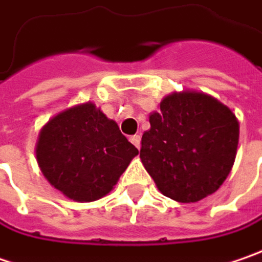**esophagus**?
<instances>
[{
	"instance_id": "1",
	"label": "esophagus",
	"mask_w": 262,
	"mask_h": 262,
	"mask_svg": "<svg viewBox=\"0 0 262 262\" xmlns=\"http://www.w3.org/2000/svg\"><path fill=\"white\" fill-rule=\"evenodd\" d=\"M130 142L136 146V148H139L141 146V136L139 135H133L130 136Z\"/></svg>"
}]
</instances>
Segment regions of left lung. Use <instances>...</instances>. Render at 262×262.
Here are the masks:
<instances>
[{
  "label": "left lung",
  "mask_w": 262,
  "mask_h": 262,
  "mask_svg": "<svg viewBox=\"0 0 262 262\" xmlns=\"http://www.w3.org/2000/svg\"><path fill=\"white\" fill-rule=\"evenodd\" d=\"M141 161L158 190L177 202H198L229 176L239 143V121L217 98L171 92L149 114Z\"/></svg>",
  "instance_id": "left-lung-1"
}]
</instances>
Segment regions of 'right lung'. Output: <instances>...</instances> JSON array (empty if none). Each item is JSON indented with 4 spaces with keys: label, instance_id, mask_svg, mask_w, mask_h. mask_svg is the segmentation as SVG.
Returning a JSON list of instances; mask_svg holds the SVG:
<instances>
[{
    "label": "right lung",
    "instance_id": "right-lung-1",
    "mask_svg": "<svg viewBox=\"0 0 262 262\" xmlns=\"http://www.w3.org/2000/svg\"><path fill=\"white\" fill-rule=\"evenodd\" d=\"M35 154L52 188L76 202H92L113 190L139 151L114 120L88 101L48 120Z\"/></svg>",
    "mask_w": 262,
    "mask_h": 262
}]
</instances>
